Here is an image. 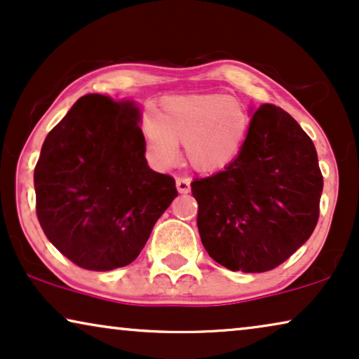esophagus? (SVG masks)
Listing matches in <instances>:
<instances>
[{
  "label": "esophagus",
  "instance_id": "1",
  "mask_svg": "<svg viewBox=\"0 0 359 359\" xmlns=\"http://www.w3.org/2000/svg\"><path fill=\"white\" fill-rule=\"evenodd\" d=\"M176 189H178L181 194H188L191 191V181L188 178H178L176 180Z\"/></svg>",
  "mask_w": 359,
  "mask_h": 359
}]
</instances>
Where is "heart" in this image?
<instances>
[{"label": "heart", "mask_w": 359, "mask_h": 359, "mask_svg": "<svg viewBox=\"0 0 359 359\" xmlns=\"http://www.w3.org/2000/svg\"><path fill=\"white\" fill-rule=\"evenodd\" d=\"M252 116L235 97L220 93L168 96L142 132L154 160L168 166L184 144L189 165L198 171H217L232 163L247 140Z\"/></svg>", "instance_id": "1"}]
</instances>
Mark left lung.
<instances>
[{
    "label": "left lung",
    "instance_id": "8db88e82",
    "mask_svg": "<svg viewBox=\"0 0 359 359\" xmlns=\"http://www.w3.org/2000/svg\"><path fill=\"white\" fill-rule=\"evenodd\" d=\"M322 189L311 137L281 107L259 106L237 158L191 183L201 242L227 269L269 271L312 235Z\"/></svg>",
    "mask_w": 359,
    "mask_h": 359
}]
</instances>
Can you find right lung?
I'll list each match as a JSON object with an SVG mask.
<instances>
[{"label": "right lung", "mask_w": 359, "mask_h": 359, "mask_svg": "<svg viewBox=\"0 0 359 359\" xmlns=\"http://www.w3.org/2000/svg\"><path fill=\"white\" fill-rule=\"evenodd\" d=\"M139 122L134 101L86 95L43 140L37 219L53 247L85 269L130 264L178 196L175 180L147 163Z\"/></svg>", "instance_id": "add662e5"}]
</instances>
